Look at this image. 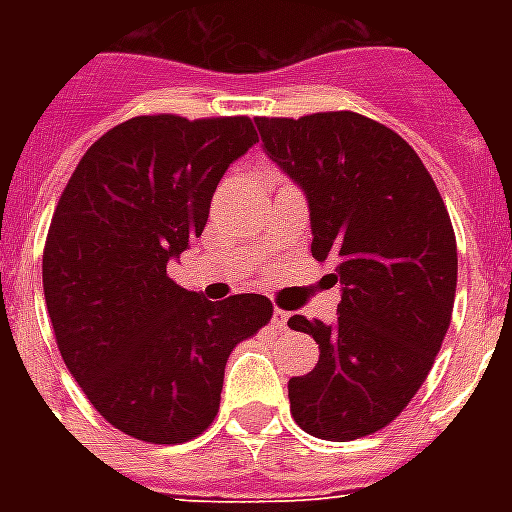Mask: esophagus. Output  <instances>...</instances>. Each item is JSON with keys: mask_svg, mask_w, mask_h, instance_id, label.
Wrapping results in <instances>:
<instances>
[{"mask_svg": "<svg viewBox=\"0 0 512 512\" xmlns=\"http://www.w3.org/2000/svg\"><path fill=\"white\" fill-rule=\"evenodd\" d=\"M288 321H290V312H285V310H274V315H271L274 329H288Z\"/></svg>", "mask_w": 512, "mask_h": 512, "instance_id": "34e87169", "label": "esophagus"}]
</instances>
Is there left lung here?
<instances>
[{"instance_id": "left-lung-1", "label": "left lung", "mask_w": 512, "mask_h": 512, "mask_svg": "<svg viewBox=\"0 0 512 512\" xmlns=\"http://www.w3.org/2000/svg\"><path fill=\"white\" fill-rule=\"evenodd\" d=\"M271 161L310 200L312 257L343 285L332 326L293 315L318 365L290 378V414L326 441L386 428L425 384L450 329L458 246L417 150L356 112L257 117Z\"/></svg>"}]
</instances>
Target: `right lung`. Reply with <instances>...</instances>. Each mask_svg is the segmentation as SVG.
<instances>
[{
    "instance_id": "1",
    "label": "right lung",
    "mask_w": 512,
    "mask_h": 512,
    "mask_svg": "<svg viewBox=\"0 0 512 512\" xmlns=\"http://www.w3.org/2000/svg\"><path fill=\"white\" fill-rule=\"evenodd\" d=\"M255 142L244 115L131 117L84 153L51 216L43 296L57 348L95 411L147 444L211 428L227 356L274 315L260 293L205 301L167 274Z\"/></svg>"
}]
</instances>
